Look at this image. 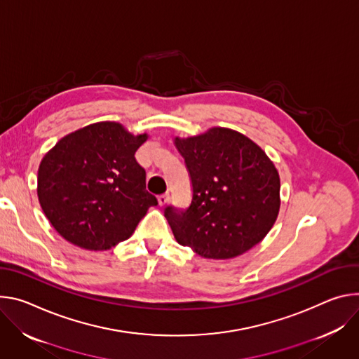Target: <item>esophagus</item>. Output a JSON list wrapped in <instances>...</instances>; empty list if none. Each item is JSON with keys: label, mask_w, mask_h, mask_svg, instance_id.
<instances>
[{"label": "esophagus", "mask_w": 359, "mask_h": 359, "mask_svg": "<svg viewBox=\"0 0 359 359\" xmlns=\"http://www.w3.org/2000/svg\"><path fill=\"white\" fill-rule=\"evenodd\" d=\"M168 201H170V194L167 192V194H163V195H159L158 196V204L161 205V207H164L165 204H168Z\"/></svg>", "instance_id": "obj_1"}]
</instances>
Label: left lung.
Returning <instances> with one entry per match:
<instances>
[{
	"instance_id": "8db88e82",
	"label": "left lung",
	"mask_w": 359,
	"mask_h": 359,
	"mask_svg": "<svg viewBox=\"0 0 359 359\" xmlns=\"http://www.w3.org/2000/svg\"><path fill=\"white\" fill-rule=\"evenodd\" d=\"M174 141L192 184L187 210L164 211L175 240L212 259L238 257L261 243L281 205L280 175L266 154L221 127Z\"/></svg>"
}]
</instances>
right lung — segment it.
<instances>
[{
    "mask_svg": "<svg viewBox=\"0 0 359 359\" xmlns=\"http://www.w3.org/2000/svg\"><path fill=\"white\" fill-rule=\"evenodd\" d=\"M148 135L104 121L61 138L38 168V200L65 240L104 251L126 241L156 198L135 152Z\"/></svg>",
    "mask_w": 359,
    "mask_h": 359,
    "instance_id": "1",
    "label": "right lung"
}]
</instances>
